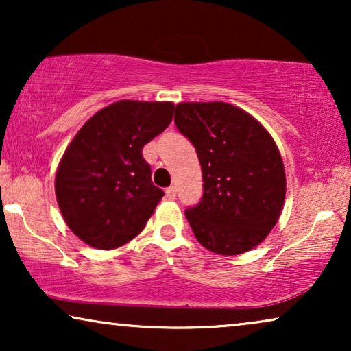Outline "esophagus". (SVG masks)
Instances as JSON below:
<instances>
[{
	"label": "esophagus",
	"mask_w": 351,
	"mask_h": 351,
	"mask_svg": "<svg viewBox=\"0 0 351 351\" xmlns=\"http://www.w3.org/2000/svg\"><path fill=\"white\" fill-rule=\"evenodd\" d=\"M166 196H167V199H176V189H174V186H167Z\"/></svg>",
	"instance_id": "34e87169"
}]
</instances>
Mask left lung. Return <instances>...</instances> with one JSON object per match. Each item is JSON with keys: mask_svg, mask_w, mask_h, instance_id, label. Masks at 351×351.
<instances>
[{"mask_svg": "<svg viewBox=\"0 0 351 351\" xmlns=\"http://www.w3.org/2000/svg\"><path fill=\"white\" fill-rule=\"evenodd\" d=\"M174 121L193 143L203 172V198L185 210L196 239L220 256L251 251L285 204L286 174L275 141L256 118L225 102L177 104Z\"/></svg>", "mask_w": 351, "mask_h": 351, "instance_id": "1", "label": "left lung"}]
</instances>
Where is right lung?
<instances>
[{
    "label": "right lung",
    "instance_id": "obj_1",
    "mask_svg": "<svg viewBox=\"0 0 351 351\" xmlns=\"http://www.w3.org/2000/svg\"><path fill=\"white\" fill-rule=\"evenodd\" d=\"M172 102L119 100L89 118L57 167L56 196L69 228L89 246L136 238L165 191L153 185L143 145L172 121Z\"/></svg>",
    "mask_w": 351,
    "mask_h": 351
}]
</instances>
